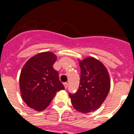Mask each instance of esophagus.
Here are the masks:
<instances>
[{"mask_svg": "<svg viewBox=\"0 0 134 134\" xmlns=\"http://www.w3.org/2000/svg\"><path fill=\"white\" fill-rule=\"evenodd\" d=\"M68 84L67 83V82H64V88H66V89L68 88Z\"/></svg>", "mask_w": 134, "mask_h": 134, "instance_id": "obj_1", "label": "esophagus"}]
</instances>
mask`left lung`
Masks as SVG:
<instances>
[{
	"label": "left lung",
	"mask_w": 134,
	"mask_h": 134,
	"mask_svg": "<svg viewBox=\"0 0 134 134\" xmlns=\"http://www.w3.org/2000/svg\"><path fill=\"white\" fill-rule=\"evenodd\" d=\"M81 74L79 88L74 94L69 93L76 110L88 113L98 109L107 97L111 87L107 69L93 57L79 60Z\"/></svg>",
	"instance_id": "left-lung-1"
}]
</instances>
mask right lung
Listing matches in <instances>:
<instances>
[{
    "label": "right lung",
    "mask_w": 134,
    "mask_h": 134,
    "mask_svg": "<svg viewBox=\"0 0 134 134\" xmlns=\"http://www.w3.org/2000/svg\"><path fill=\"white\" fill-rule=\"evenodd\" d=\"M57 56L46 52L31 57L25 64L19 77L21 97L30 108L46 109L58 91L64 89L53 65Z\"/></svg>",
    "instance_id": "right-lung-1"
}]
</instances>
